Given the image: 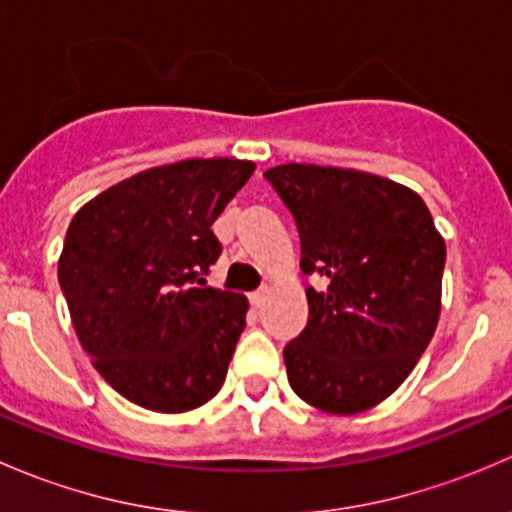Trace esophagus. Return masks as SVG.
Masks as SVG:
<instances>
[{"label": "esophagus", "mask_w": 512, "mask_h": 512, "mask_svg": "<svg viewBox=\"0 0 512 512\" xmlns=\"http://www.w3.org/2000/svg\"><path fill=\"white\" fill-rule=\"evenodd\" d=\"M265 292H267V287L257 289V292H252V294H250V304H252V307H260L262 299H265Z\"/></svg>", "instance_id": "1"}]
</instances>
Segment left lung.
Listing matches in <instances>:
<instances>
[{"label":"left lung","instance_id":"8db88e82","mask_svg":"<svg viewBox=\"0 0 512 512\" xmlns=\"http://www.w3.org/2000/svg\"><path fill=\"white\" fill-rule=\"evenodd\" d=\"M297 223L309 319L285 347L294 394L327 414L381 404L414 371L438 314L446 242L426 203L394 180L287 163L265 173Z\"/></svg>","mask_w":512,"mask_h":512}]
</instances>
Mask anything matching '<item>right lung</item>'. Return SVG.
<instances>
[{
	"label": "right lung",
	"mask_w": 512,
	"mask_h": 512,
	"mask_svg": "<svg viewBox=\"0 0 512 512\" xmlns=\"http://www.w3.org/2000/svg\"><path fill=\"white\" fill-rule=\"evenodd\" d=\"M252 160L190 158L143 170L84 205L66 230L59 285L84 352L133 404L183 414L223 386L247 299L205 287L213 223Z\"/></svg>",
	"instance_id": "obj_1"
}]
</instances>
